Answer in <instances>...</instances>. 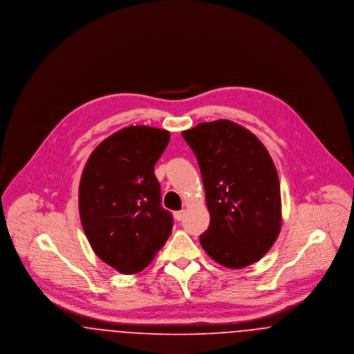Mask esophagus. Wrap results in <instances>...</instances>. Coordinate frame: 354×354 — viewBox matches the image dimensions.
<instances>
[{
	"mask_svg": "<svg viewBox=\"0 0 354 354\" xmlns=\"http://www.w3.org/2000/svg\"><path fill=\"white\" fill-rule=\"evenodd\" d=\"M183 216H185V211H176V212H174V218H175V220H178V221H180V220L183 219Z\"/></svg>",
	"mask_w": 354,
	"mask_h": 354,
	"instance_id": "1",
	"label": "esophagus"
}]
</instances>
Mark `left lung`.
Returning <instances> with one entry per match:
<instances>
[{
    "label": "left lung",
    "mask_w": 354,
    "mask_h": 354,
    "mask_svg": "<svg viewBox=\"0 0 354 354\" xmlns=\"http://www.w3.org/2000/svg\"><path fill=\"white\" fill-rule=\"evenodd\" d=\"M182 135L198 159L211 216L199 239L204 251L234 270L259 261L281 228L280 182L267 149L227 119Z\"/></svg>",
    "instance_id": "obj_1"
}]
</instances>
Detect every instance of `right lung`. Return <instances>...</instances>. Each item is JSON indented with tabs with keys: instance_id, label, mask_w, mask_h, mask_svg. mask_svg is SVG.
<instances>
[{
	"instance_id": "right-lung-1",
	"label": "right lung",
	"mask_w": 354,
	"mask_h": 354,
	"mask_svg": "<svg viewBox=\"0 0 354 354\" xmlns=\"http://www.w3.org/2000/svg\"><path fill=\"white\" fill-rule=\"evenodd\" d=\"M169 133L130 126L104 139L90 155L80 183V216L95 254L131 274L146 268L174 225L162 207L153 166Z\"/></svg>"
}]
</instances>
